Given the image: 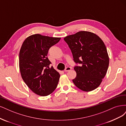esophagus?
<instances>
[{"mask_svg":"<svg viewBox=\"0 0 126 126\" xmlns=\"http://www.w3.org/2000/svg\"><path fill=\"white\" fill-rule=\"evenodd\" d=\"M71 69H72V67H69V66L66 67L65 68V70H64V72L69 71H70V70H71Z\"/></svg>","mask_w":126,"mask_h":126,"instance_id":"1","label":"esophagus"}]
</instances>
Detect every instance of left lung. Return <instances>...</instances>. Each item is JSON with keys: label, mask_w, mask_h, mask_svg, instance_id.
Segmentation results:
<instances>
[{"label": "left lung", "mask_w": 126, "mask_h": 126, "mask_svg": "<svg viewBox=\"0 0 126 126\" xmlns=\"http://www.w3.org/2000/svg\"><path fill=\"white\" fill-rule=\"evenodd\" d=\"M71 50L76 77L73 82L80 90L90 92L98 87L106 75L109 56L103 40L96 34L81 31L64 38Z\"/></svg>", "instance_id": "8db88e82"}]
</instances>
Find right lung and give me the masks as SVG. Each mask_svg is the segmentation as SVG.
<instances>
[{"mask_svg": "<svg viewBox=\"0 0 126 126\" xmlns=\"http://www.w3.org/2000/svg\"><path fill=\"white\" fill-rule=\"evenodd\" d=\"M61 38L35 34L23 41L19 52V68L24 82L35 94L41 96L55 90L60 75L52 66L47 55L49 48Z\"/></svg>", "mask_w": 126, "mask_h": 126, "instance_id": "add662e5", "label": "right lung"}]
</instances>
